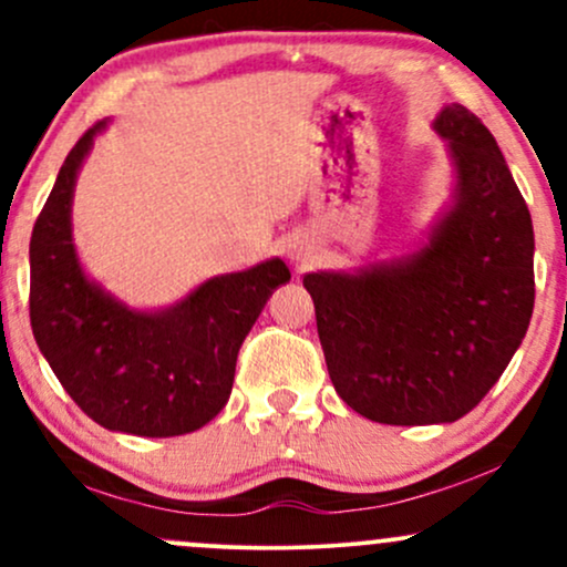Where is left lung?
Masks as SVG:
<instances>
[{
    "instance_id": "obj_1",
    "label": "left lung",
    "mask_w": 567,
    "mask_h": 567,
    "mask_svg": "<svg viewBox=\"0 0 567 567\" xmlns=\"http://www.w3.org/2000/svg\"><path fill=\"white\" fill-rule=\"evenodd\" d=\"M453 205L400 261L303 277L330 381L379 424H451L480 405L530 324L533 224L496 138L445 106Z\"/></svg>"
}]
</instances>
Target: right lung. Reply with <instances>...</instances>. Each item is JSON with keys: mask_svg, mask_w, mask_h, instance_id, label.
<instances>
[{"mask_svg": "<svg viewBox=\"0 0 567 567\" xmlns=\"http://www.w3.org/2000/svg\"><path fill=\"white\" fill-rule=\"evenodd\" d=\"M103 127L95 122L71 148L31 231V330L61 386L95 424L178 437L224 410L239 347L290 269L271 258L213 277L162 311H135L90 282L71 239V197Z\"/></svg>", "mask_w": 567, "mask_h": 567, "instance_id": "right-lung-1", "label": "right lung"}]
</instances>
